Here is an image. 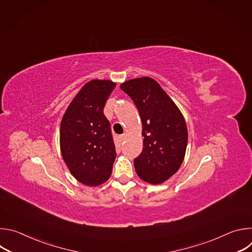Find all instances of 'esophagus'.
Segmentation results:
<instances>
[{"mask_svg":"<svg viewBox=\"0 0 252 252\" xmlns=\"http://www.w3.org/2000/svg\"><path fill=\"white\" fill-rule=\"evenodd\" d=\"M120 142L121 143H124V141L126 140V134H123V135H120Z\"/></svg>","mask_w":252,"mask_h":252,"instance_id":"esophagus-1","label":"esophagus"}]
</instances>
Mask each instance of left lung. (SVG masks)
Returning <instances> with one entry per match:
<instances>
[{
	"label": "left lung",
	"mask_w": 252,
	"mask_h": 252,
	"mask_svg": "<svg viewBox=\"0 0 252 252\" xmlns=\"http://www.w3.org/2000/svg\"><path fill=\"white\" fill-rule=\"evenodd\" d=\"M120 88L137 107L142 124L143 149L134 168L143 182L159 185L181 167L188 146L185 118L173 100L152 78L123 83Z\"/></svg>",
	"instance_id": "left-lung-1"
}]
</instances>
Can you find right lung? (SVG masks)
<instances>
[{
  "label": "right lung",
  "mask_w": 252,
  "mask_h": 252,
  "mask_svg": "<svg viewBox=\"0 0 252 252\" xmlns=\"http://www.w3.org/2000/svg\"><path fill=\"white\" fill-rule=\"evenodd\" d=\"M116 83L88 82L68 104L60 128L62 157L73 176L89 187L110 178L116 149L103 107Z\"/></svg>",
  "instance_id": "1"
}]
</instances>
